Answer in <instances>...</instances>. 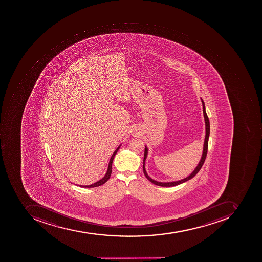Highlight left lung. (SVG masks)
Instances as JSON below:
<instances>
[{"label":"left lung","mask_w":262,"mask_h":262,"mask_svg":"<svg viewBox=\"0 0 262 262\" xmlns=\"http://www.w3.org/2000/svg\"><path fill=\"white\" fill-rule=\"evenodd\" d=\"M202 108H203V114H204L205 118V123H206V137H205V142H204V147H203V153H202V159H201L200 162H199V165H198L197 167L195 168V170H193V173L189 175L188 177H186V179H182L180 181H176V182H157V181L154 180L151 178L149 177L148 176L147 173H146V169H145V160L146 159V156H147V147L145 148L144 151V159H143V173H144L145 176H146V179L148 180L151 182L152 183H154L155 185H157V186H166V187H170V186H177V185L182 184L183 182H186V181L190 180L192 178L194 177L195 175L199 173V170H201V168L202 167L203 164H204L205 160H206V156H207V151H208V142H209V130H210V126H209V118H208L207 114H206V108H205V103L203 102V100L202 99Z\"/></svg>","instance_id":"obj_1"}]
</instances>
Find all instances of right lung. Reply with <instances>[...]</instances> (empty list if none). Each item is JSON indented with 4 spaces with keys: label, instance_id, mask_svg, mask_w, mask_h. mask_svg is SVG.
<instances>
[{
    "label": "right lung",
    "instance_id": "1",
    "mask_svg": "<svg viewBox=\"0 0 262 262\" xmlns=\"http://www.w3.org/2000/svg\"><path fill=\"white\" fill-rule=\"evenodd\" d=\"M119 147H120V146H119V147L115 150L114 153H113L112 157H111L110 162H109L108 164V168H107V171H106V174H105V176L103 179H100V180L98 181V182H95L94 184L89 185V186H80L85 188H93L96 187V186H101V185L104 184L105 182H107V180L110 179L111 174H112V162H113V159H114L115 156H116V153H117L118 150H119Z\"/></svg>",
    "mask_w": 262,
    "mask_h": 262
}]
</instances>
